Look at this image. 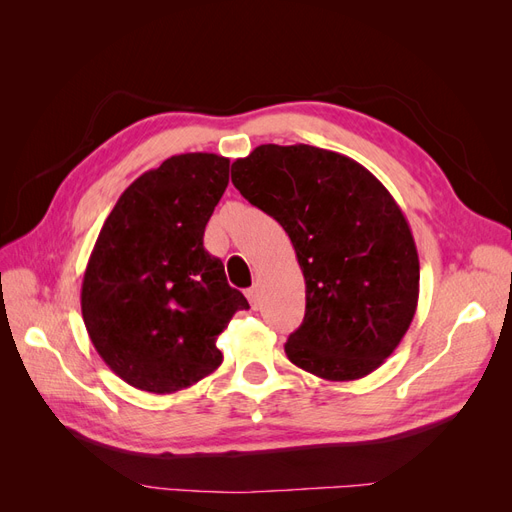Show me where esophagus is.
<instances>
[{
  "label": "esophagus",
  "mask_w": 512,
  "mask_h": 512,
  "mask_svg": "<svg viewBox=\"0 0 512 512\" xmlns=\"http://www.w3.org/2000/svg\"><path fill=\"white\" fill-rule=\"evenodd\" d=\"M245 297H247V301H250V305L256 309L258 307V288L256 286H252V288H247V292H245Z\"/></svg>",
  "instance_id": "esophagus-1"
}]
</instances>
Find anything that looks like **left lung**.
Listing matches in <instances>:
<instances>
[{"mask_svg":"<svg viewBox=\"0 0 512 512\" xmlns=\"http://www.w3.org/2000/svg\"><path fill=\"white\" fill-rule=\"evenodd\" d=\"M232 183L282 224L305 277L288 359L331 382L378 369L410 329L421 277L391 192L359 162L312 145H260L232 162Z\"/></svg>","mask_w":512,"mask_h":512,"instance_id":"8db88e82","label":"left lung"}]
</instances>
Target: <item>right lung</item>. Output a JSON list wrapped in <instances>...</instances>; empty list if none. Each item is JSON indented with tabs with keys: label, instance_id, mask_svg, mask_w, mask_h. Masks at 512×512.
Masks as SVG:
<instances>
[{
	"label": "right lung",
	"instance_id": "1",
	"mask_svg": "<svg viewBox=\"0 0 512 512\" xmlns=\"http://www.w3.org/2000/svg\"><path fill=\"white\" fill-rule=\"evenodd\" d=\"M230 160L181 153L128 185L89 256L81 312L102 361L134 389L175 393L222 363L215 339L243 294L203 235Z\"/></svg>",
	"mask_w": 512,
	"mask_h": 512
}]
</instances>
